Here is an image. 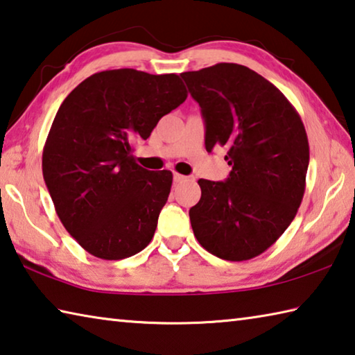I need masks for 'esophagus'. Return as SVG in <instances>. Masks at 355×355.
<instances>
[{"mask_svg":"<svg viewBox=\"0 0 355 355\" xmlns=\"http://www.w3.org/2000/svg\"><path fill=\"white\" fill-rule=\"evenodd\" d=\"M173 182L175 183H182V182H186V177L182 175V173H173Z\"/></svg>","mask_w":355,"mask_h":355,"instance_id":"1","label":"esophagus"}]
</instances>
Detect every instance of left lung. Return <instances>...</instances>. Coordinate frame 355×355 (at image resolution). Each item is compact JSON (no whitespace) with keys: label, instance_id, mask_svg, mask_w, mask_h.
I'll return each mask as SVG.
<instances>
[{"label":"left lung","instance_id":"obj_1","mask_svg":"<svg viewBox=\"0 0 355 355\" xmlns=\"http://www.w3.org/2000/svg\"><path fill=\"white\" fill-rule=\"evenodd\" d=\"M182 78L205 119V147L225 148V182L199 180L189 209L197 241L228 261L250 260L291 224L305 192L310 150L297 111L272 83L220 62Z\"/></svg>","mask_w":355,"mask_h":355}]
</instances>
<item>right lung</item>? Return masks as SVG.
<instances>
[{"label":"right lung","mask_w":355,"mask_h":355,"mask_svg":"<svg viewBox=\"0 0 355 355\" xmlns=\"http://www.w3.org/2000/svg\"><path fill=\"white\" fill-rule=\"evenodd\" d=\"M186 97L175 73L117 69L86 78L59 106L42 172L65 230L91 255L122 260L152 241L172 172L141 167L133 142Z\"/></svg>","instance_id":"obj_1"}]
</instances>
